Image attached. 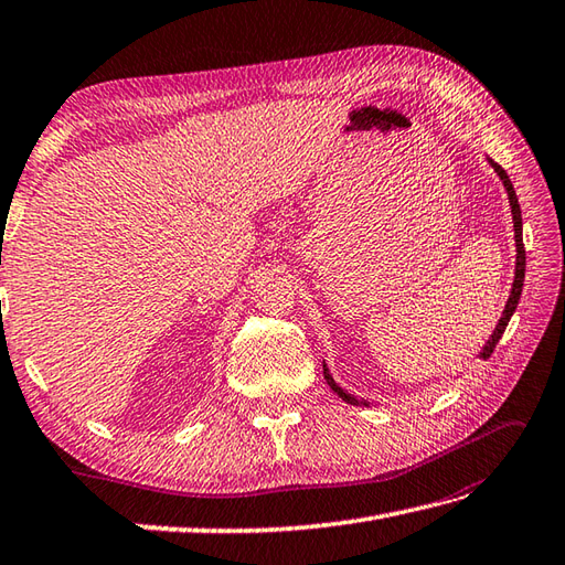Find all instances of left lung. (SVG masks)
<instances>
[{"label": "left lung", "mask_w": 565, "mask_h": 565, "mask_svg": "<svg viewBox=\"0 0 565 565\" xmlns=\"http://www.w3.org/2000/svg\"><path fill=\"white\" fill-rule=\"evenodd\" d=\"M488 163L492 166V170H494V172H498L500 180H502V185H504V190H508V200H510V210H512V224H514L516 263H514V282H512V290H510V299H508V305H504V312H502V317H500V321H498V327H494V331L490 333L488 343H486V347H482V351H480V359H490L492 351H494V347H498V341L502 339L504 329H508L510 319H512V315H514V309H516V305H520L522 287H524V268H526V253H524V241H522V210H520V200H516V192H514V188H512V182H510V178H508V172H504L498 163H494L492 158H488ZM324 380H327V385L333 390V393H337L343 402H349V405H355V407H361V405H363V407H371V405H367V399H363V397H361V399H359V397H353L351 393H347V390L339 387V385H337V380L331 377L327 363H324Z\"/></svg>", "instance_id": "8db88e82"}]
</instances>
